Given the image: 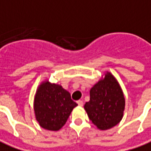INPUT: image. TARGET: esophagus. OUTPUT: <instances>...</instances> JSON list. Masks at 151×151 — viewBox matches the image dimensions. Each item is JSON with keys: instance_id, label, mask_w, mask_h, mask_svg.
Segmentation results:
<instances>
[{"instance_id": "34e87169", "label": "esophagus", "mask_w": 151, "mask_h": 151, "mask_svg": "<svg viewBox=\"0 0 151 151\" xmlns=\"http://www.w3.org/2000/svg\"><path fill=\"white\" fill-rule=\"evenodd\" d=\"M77 103H78V105L79 106H83V101H81V100L77 101Z\"/></svg>"}]
</instances>
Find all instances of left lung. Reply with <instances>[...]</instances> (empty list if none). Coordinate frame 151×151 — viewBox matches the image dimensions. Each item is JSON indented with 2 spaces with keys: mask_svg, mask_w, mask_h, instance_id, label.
Returning <instances> with one entry per match:
<instances>
[{
  "mask_svg": "<svg viewBox=\"0 0 151 151\" xmlns=\"http://www.w3.org/2000/svg\"><path fill=\"white\" fill-rule=\"evenodd\" d=\"M90 101L84 106L87 115L98 129L106 130L115 127L123 118L125 98L118 80L109 71L93 85Z\"/></svg>",
  "mask_w": 151,
  "mask_h": 151,
  "instance_id": "obj_1",
  "label": "left lung"
}]
</instances>
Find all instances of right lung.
Segmentation results:
<instances>
[{"instance_id": "1", "label": "right lung", "mask_w": 151, "mask_h": 151, "mask_svg": "<svg viewBox=\"0 0 151 151\" xmlns=\"http://www.w3.org/2000/svg\"><path fill=\"white\" fill-rule=\"evenodd\" d=\"M77 106L70 93L61 85L51 83L49 80L39 85L33 101L36 120L40 127L52 131L62 128Z\"/></svg>"}]
</instances>
